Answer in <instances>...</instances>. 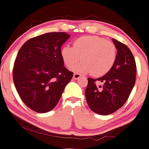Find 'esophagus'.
I'll return each instance as SVG.
<instances>
[{
	"label": "esophagus",
	"mask_w": 149,
	"mask_h": 149,
	"mask_svg": "<svg viewBox=\"0 0 149 149\" xmlns=\"http://www.w3.org/2000/svg\"><path fill=\"white\" fill-rule=\"evenodd\" d=\"M81 75L80 74V73H75L74 74H73V79H79V78H81Z\"/></svg>",
	"instance_id": "1"
}]
</instances>
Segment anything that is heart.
<instances>
[{
    "label": "heart",
    "instance_id": "b5f03b06",
    "mask_svg": "<svg viewBox=\"0 0 149 149\" xmlns=\"http://www.w3.org/2000/svg\"><path fill=\"white\" fill-rule=\"evenodd\" d=\"M61 55L68 67L82 58L83 61L70 67L72 70L82 73L92 71L94 76H101L115 64L117 48L113 42L102 37L85 36L77 39L73 47H63Z\"/></svg>",
    "mask_w": 149,
    "mask_h": 149
}]
</instances>
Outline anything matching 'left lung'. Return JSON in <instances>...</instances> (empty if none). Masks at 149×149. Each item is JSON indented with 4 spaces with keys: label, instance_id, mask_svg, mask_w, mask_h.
Returning a JSON list of instances; mask_svg holds the SVG:
<instances>
[{
    "label": "left lung",
    "instance_id": "left-lung-1",
    "mask_svg": "<svg viewBox=\"0 0 149 149\" xmlns=\"http://www.w3.org/2000/svg\"><path fill=\"white\" fill-rule=\"evenodd\" d=\"M117 48V57L112 68L102 77L88 78L85 91L86 99L90 109L95 113L107 115L116 112L128 99L136 83V64L130 49L115 39L112 40ZM103 85H95V81Z\"/></svg>",
    "mask_w": 149,
    "mask_h": 149
}]
</instances>
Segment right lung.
Returning a JSON list of instances; mask_svg holds the SVG:
<instances>
[{
    "label": "right lung",
    "instance_id": "right-lung-1",
    "mask_svg": "<svg viewBox=\"0 0 149 149\" xmlns=\"http://www.w3.org/2000/svg\"><path fill=\"white\" fill-rule=\"evenodd\" d=\"M70 37L65 32L46 33L29 40L18 52L13 83L23 102L35 112L54 109L73 78L61 55V47Z\"/></svg>",
    "mask_w": 149,
    "mask_h": 149
}]
</instances>
